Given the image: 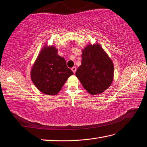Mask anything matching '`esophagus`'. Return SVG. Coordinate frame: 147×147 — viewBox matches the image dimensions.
Masks as SVG:
<instances>
[{
	"instance_id": "obj_1",
	"label": "esophagus",
	"mask_w": 147,
	"mask_h": 147,
	"mask_svg": "<svg viewBox=\"0 0 147 147\" xmlns=\"http://www.w3.org/2000/svg\"><path fill=\"white\" fill-rule=\"evenodd\" d=\"M76 70H77V68H76V67H74L71 68V70H72V71H73V72H74V74L76 73Z\"/></svg>"
}]
</instances>
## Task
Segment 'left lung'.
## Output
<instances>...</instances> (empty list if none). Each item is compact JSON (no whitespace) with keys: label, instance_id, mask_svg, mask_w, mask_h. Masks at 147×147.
Wrapping results in <instances>:
<instances>
[{"label":"left lung","instance_id":"left-lung-1","mask_svg":"<svg viewBox=\"0 0 147 147\" xmlns=\"http://www.w3.org/2000/svg\"><path fill=\"white\" fill-rule=\"evenodd\" d=\"M82 51V63L76 76L90 94L102 93L113 82V61L98 43L88 44Z\"/></svg>","mask_w":147,"mask_h":147}]
</instances>
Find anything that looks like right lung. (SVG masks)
<instances>
[{
	"label": "right lung",
	"mask_w": 147,
	"mask_h": 147,
	"mask_svg": "<svg viewBox=\"0 0 147 147\" xmlns=\"http://www.w3.org/2000/svg\"><path fill=\"white\" fill-rule=\"evenodd\" d=\"M72 72L65 58L58 54L54 46L45 45L38 55L31 70V78L42 93L55 96L60 92Z\"/></svg>",
	"instance_id": "obj_1"
}]
</instances>
